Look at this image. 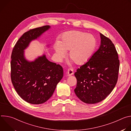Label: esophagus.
<instances>
[{
    "label": "esophagus",
    "mask_w": 131,
    "mask_h": 131,
    "mask_svg": "<svg viewBox=\"0 0 131 131\" xmlns=\"http://www.w3.org/2000/svg\"><path fill=\"white\" fill-rule=\"evenodd\" d=\"M73 74V69H71V68H69L67 70V75L68 76H71L72 75V74Z\"/></svg>",
    "instance_id": "obj_1"
}]
</instances>
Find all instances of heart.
<instances>
[{"label": "heart", "instance_id": "1", "mask_svg": "<svg viewBox=\"0 0 131 131\" xmlns=\"http://www.w3.org/2000/svg\"><path fill=\"white\" fill-rule=\"evenodd\" d=\"M96 46L95 37L78 30L64 32L57 41L54 49L58 60L61 61L69 52V58L78 65L83 64L91 57Z\"/></svg>", "mask_w": 131, "mask_h": 131}]
</instances>
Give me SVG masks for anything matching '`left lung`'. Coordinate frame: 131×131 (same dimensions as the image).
I'll use <instances>...</instances> for the list:
<instances>
[{
    "mask_svg": "<svg viewBox=\"0 0 131 131\" xmlns=\"http://www.w3.org/2000/svg\"><path fill=\"white\" fill-rule=\"evenodd\" d=\"M101 45L88 62L74 73L77 96L86 104H96L105 99L117 83L120 62L114 43L100 33Z\"/></svg>",
    "mask_w": 131,
    "mask_h": 131,
    "instance_id": "left-lung-1",
    "label": "left lung"
}]
</instances>
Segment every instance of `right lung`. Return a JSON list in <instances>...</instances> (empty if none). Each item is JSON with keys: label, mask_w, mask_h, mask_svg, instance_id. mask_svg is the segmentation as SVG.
Instances as JSON below:
<instances>
[{"label": "right lung", "mask_w": 131, "mask_h": 131, "mask_svg": "<svg viewBox=\"0 0 131 131\" xmlns=\"http://www.w3.org/2000/svg\"><path fill=\"white\" fill-rule=\"evenodd\" d=\"M51 27L46 25L30 29L18 40L12 50L11 78L17 94L32 104H40L53 95L58 83L63 77L60 65L49 61L45 54L33 61L26 59L24 50Z\"/></svg>", "instance_id": "add662e5"}]
</instances>
